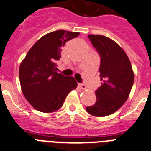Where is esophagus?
Segmentation results:
<instances>
[{
  "instance_id": "34e87169",
  "label": "esophagus",
  "mask_w": 151,
  "mask_h": 151,
  "mask_svg": "<svg viewBox=\"0 0 151 151\" xmlns=\"http://www.w3.org/2000/svg\"><path fill=\"white\" fill-rule=\"evenodd\" d=\"M79 86L82 89V90H85V89H86V86H85L84 84H79Z\"/></svg>"
}]
</instances>
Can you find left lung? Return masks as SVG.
I'll return each instance as SVG.
<instances>
[{"label": "left lung", "mask_w": 151, "mask_h": 151, "mask_svg": "<svg viewBox=\"0 0 151 151\" xmlns=\"http://www.w3.org/2000/svg\"><path fill=\"white\" fill-rule=\"evenodd\" d=\"M89 39L101 57V86L96 91V102L86 107L94 116L113 114L129 97L134 83V72L124 50L113 40L100 35H89Z\"/></svg>", "instance_id": "left-lung-1"}]
</instances>
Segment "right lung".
Masks as SVG:
<instances>
[{
    "label": "right lung",
    "mask_w": 151,
    "mask_h": 151,
    "mask_svg": "<svg viewBox=\"0 0 151 151\" xmlns=\"http://www.w3.org/2000/svg\"><path fill=\"white\" fill-rule=\"evenodd\" d=\"M79 32L64 30L42 36L28 51L19 66L21 90L29 103L38 111L52 113L62 106L71 91L77 87L73 76L56 72L61 47Z\"/></svg>",
    "instance_id": "add662e5"
}]
</instances>
